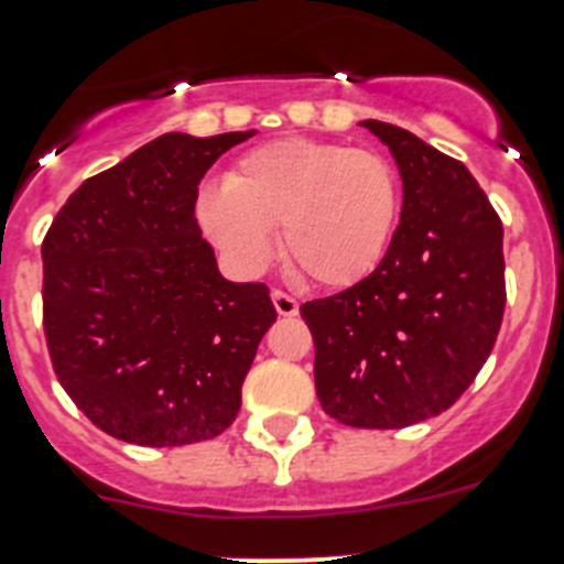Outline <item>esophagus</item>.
Here are the masks:
<instances>
[{
  "mask_svg": "<svg viewBox=\"0 0 564 564\" xmlns=\"http://www.w3.org/2000/svg\"><path fill=\"white\" fill-rule=\"evenodd\" d=\"M272 305H275V311L281 316H297L300 311V303L292 297V294H286L283 289H272Z\"/></svg>",
  "mask_w": 564,
  "mask_h": 564,
  "instance_id": "obj_1",
  "label": "esophagus"
}]
</instances>
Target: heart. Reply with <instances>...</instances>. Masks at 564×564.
I'll return each instance as SVG.
<instances>
[{"label":"heart","instance_id":"b5f03b06","mask_svg":"<svg viewBox=\"0 0 564 564\" xmlns=\"http://www.w3.org/2000/svg\"><path fill=\"white\" fill-rule=\"evenodd\" d=\"M398 174L384 155L338 141L278 139L246 152L226 185L198 193L204 235L259 270L281 229L286 264L316 286H349L382 261L398 218Z\"/></svg>","mask_w":564,"mask_h":564}]
</instances>
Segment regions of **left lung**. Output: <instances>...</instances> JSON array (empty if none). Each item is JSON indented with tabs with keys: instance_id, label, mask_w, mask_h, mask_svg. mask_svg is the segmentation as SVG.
Segmentation results:
<instances>
[{
	"instance_id": "8db88e82",
	"label": "left lung",
	"mask_w": 564,
	"mask_h": 564,
	"mask_svg": "<svg viewBox=\"0 0 564 564\" xmlns=\"http://www.w3.org/2000/svg\"><path fill=\"white\" fill-rule=\"evenodd\" d=\"M362 124L398 163L401 224L371 275L300 314L324 412L355 429H406L451 409L497 344L502 220L456 158L395 124Z\"/></svg>"
}]
</instances>
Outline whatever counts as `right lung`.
<instances>
[{
	"mask_svg": "<svg viewBox=\"0 0 564 564\" xmlns=\"http://www.w3.org/2000/svg\"><path fill=\"white\" fill-rule=\"evenodd\" d=\"M253 135L166 133L89 176L43 240V329L56 379L113 440L180 447L235 423L264 283H231L196 220L198 182Z\"/></svg>",
	"mask_w": 564,
	"mask_h": 564,
	"instance_id": "1",
	"label": "right lung"
}]
</instances>
